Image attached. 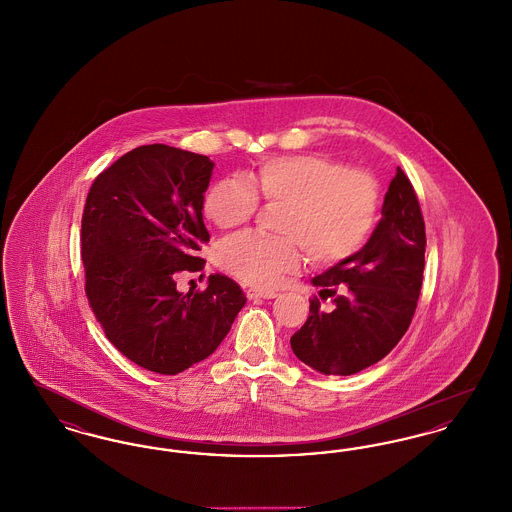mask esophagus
I'll list each match as a JSON object with an SVG mask.
<instances>
[{"label":"esophagus","instance_id":"obj_1","mask_svg":"<svg viewBox=\"0 0 512 512\" xmlns=\"http://www.w3.org/2000/svg\"><path fill=\"white\" fill-rule=\"evenodd\" d=\"M278 293L270 292V290H257V288H249L247 297L249 299H274Z\"/></svg>","mask_w":512,"mask_h":512}]
</instances>
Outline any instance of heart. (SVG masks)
<instances>
[{
	"instance_id": "b5f03b06",
	"label": "heart",
	"mask_w": 512,
	"mask_h": 512,
	"mask_svg": "<svg viewBox=\"0 0 512 512\" xmlns=\"http://www.w3.org/2000/svg\"><path fill=\"white\" fill-rule=\"evenodd\" d=\"M253 183L268 201L288 203L286 238L242 234L220 245V267L245 284L272 288L301 265L303 247L317 263H340L365 245L378 213V184L365 171L301 153L261 163ZM259 207L244 176L219 180L205 197V215L222 230L240 228Z\"/></svg>"
}]
</instances>
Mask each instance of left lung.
<instances>
[{"instance_id":"obj_1","label":"left lung","mask_w":512,"mask_h":512,"mask_svg":"<svg viewBox=\"0 0 512 512\" xmlns=\"http://www.w3.org/2000/svg\"><path fill=\"white\" fill-rule=\"evenodd\" d=\"M424 249L420 205L397 167L368 242L311 280L334 309L324 313L311 301V315L290 340L295 357L326 376H351L382 361L413 320Z\"/></svg>"}]
</instances>
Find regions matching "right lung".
I'll list each match as a JSON object with an SVG mask.
<instances>
[{
    "label": "right lung",
    "mask_w": 512,
    "mask_h": 512,
    "mask_svg": "<svg viewBox=\"0 0 512 512\" xmlns=\"http://www.w3.org/2000/svg\"><path fill=\"white\" fill-rule=\"evenodd\" d=\"M215 163L153 144L128 151L94 180L82 215L86 295L107 340L146 370L174 376L215 353L245 305L215 274L205 292L176 290L178 270H201L209 240L203 203Z\"/></svg>",
    "instance_id": "add662e5"
}]
</instances>
